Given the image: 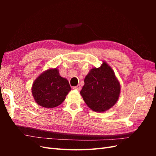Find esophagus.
I'll return each instance as SVG.
<instances>
[{
  "label": "esophagus",
  "mask_w": 156,
  "mask_h": 156,
  "mask_svg": "<svg viewBox=\"0 0 156 156\" xmlns=\"http://www.w3.org/2000/svg\"><path fill=\"white\" fill-rule=\"evenodd\" d=\"M73 88L74 89V90H81V86L79 85V84H78L77 86H76V87H73Z\"/></svg>",
  "instance_id": "1"
}]
</instances>
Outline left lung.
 Instances as JSON below:
<instances>
[{
  "label": "left lung",
  "mask_w": 156,
  "mask_h": 156,
  "mask_svg": "<svg viewBox=\"0 0 156 156\" xmlns=\"http://www.w3.org/2000/svg\"><path fill=\"white\" fill-rule=\"evenodd\" d=\"M80 92L86 104L96 112L111 108L119 99L120 85L110 66L103 62L98 68H92L84 79Z\"/></svg>",
  "instance_id": "8db88e82"
}]
</instances>
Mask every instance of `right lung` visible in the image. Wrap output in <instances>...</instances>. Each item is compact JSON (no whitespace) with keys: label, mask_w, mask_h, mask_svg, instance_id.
<instances>
[{"label":"right lung","mask_w":156,"mask_h":156,"mask_svg":"<svg viewBox=\"0 0 156 156\" xmlns=\"http://www.w3.org/2000/svg\"><path fill=\"white\" fill-rule=\"evenodd\" d=\"M70 90L68 80L60 76L56 68L48 69L41 74L32 88L36 102L45 108H53L60 105Z\"/></svg>","instance_id":"add662e5"}]
</instances>
